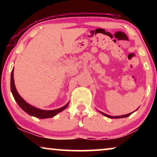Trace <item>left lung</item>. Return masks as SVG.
Returning a JSON list of instances; mask_svg holds the SVG:
<instances>
[{"mask_svg": "<svg viewBox=\"0 0 157 157\" xmlns=\"http://www.w3.org/2000/svg\"><path fill=\"white\" fill-rule=\"evenodd\" d=\"M102 113V114H104V116H106V117H108V118H111V119H119V118H125V117H128V116H130L131 114H132V113H133V112H132V113H128V114H126V115H122V116H117V117H111V116H109V115H107V114H106V113H103V112H101Z\"/></svg>", "mask_w": 157, "mask_h": 157, "instance_id": "obj_1", "label": "left lung"}]
</instances>
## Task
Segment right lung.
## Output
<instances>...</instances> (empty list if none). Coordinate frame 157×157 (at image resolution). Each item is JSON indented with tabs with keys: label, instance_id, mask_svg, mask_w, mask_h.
I'll use <instances>...</instances> for the list:
<instances>
[{
	"label": "right lung",
	"instance_id": "obj_1",
	"mask_svg": "<svg viewBox=\"0 0 157 157\" xmlns=\"http://www.w3.org/2000/svg\"><path fill=\"white\" fill-rule=\"evenodd\" d=\"M10 90H11L13 96L15 100H16L17 104H18V106H20L23 111H25L27 113H29V115L39 118V119H46V118H51L54 117V116L56 115L57 113H59V112H61V111L64 110V109L68 106V104H67L64 106L61 107V108L51 111L41 110V109H37L36 108V107L31 106V105L25 102V101L21 98V96L19 95L18 91H17L14 83L13 69L12 71L11 76H10Z\"/></svg>",
	"mask_w": 157,
	"mask_h": 157
}]
</instances>
